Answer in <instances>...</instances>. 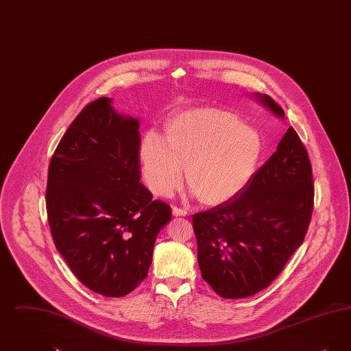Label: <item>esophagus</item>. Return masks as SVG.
<instances>
[{
	"label": "esophagus",
	"mask_w": 351,
	"mask_h": 351,
	"mask_svg": "<svg viewBox=\"0 0 351 351\" xmlns=\"http://www.w3.org/2000/svg\"><path fill=\"white\" fill-rule=\"evenodd\" d=\"M172 215H173V217H186L188 212L178 208V206H172Z\"/></svg>",
	"instance_id": "esophagus-1"
}]
</instances>
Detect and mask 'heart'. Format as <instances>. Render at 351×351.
I'll return each instance as SVG.
<instances>
[{
	"label": "heart",
	"mask_w": 351,
	"mask_h": 351,
	"mask_svg": "<svg viewBox=\"0 0 351 351\" xmlns=\"http://www.w3.org/2000/svg\"><path fill=\"white\" fill-rule=\"evenodd\" d=\"M263 152L259 133L229 110L191 108L168 118L163 138L147 132L139 160L149 189L168 197L185 182L204 205L235 197L254 176Z\"/></svg>",
	"instance_id": "obj_1"
}]
</instances>
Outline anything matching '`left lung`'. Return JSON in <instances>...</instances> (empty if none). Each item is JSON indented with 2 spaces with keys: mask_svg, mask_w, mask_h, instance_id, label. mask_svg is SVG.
<instances>
[{
  "mask_svg": "<svg viewBox=\"0 0 351 351\" xmlns=\"http://www.w3.org/2000/svg\"><path fill=\"white\" fill-rule=\"evenodd\" d=\"M252 97L283 119V109L268 95ZM313 191L308 152L289 128L235 197L193 215L202 279L225 299L249 298L267 288L304 241Z\"/></svg>",
  "mask_w": 351,
  "mask_h": 351,
  "instance_id": "left-lung-1",
  "label": "left lung"
}]
</instances>
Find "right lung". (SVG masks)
<instances>
[{
	"instance_id": "add662e5",
	"label": "right lung",
	"mask_w": 351,
	"mask_h": 351,
	"mask_svg": "<svg viewBox=\"0 0 351 351\" xmlns=\"http://www.w3.org/2000/svg\"><path fill=\"white\" fill-rule=\"evenodd\" d=\"M138 130L136 118L101 97L71 123L49 167L53 243L75 276L106 298L130 293L147 276L155 239L172 217L139 183Z\"/></svg>"
}]
</instances>
